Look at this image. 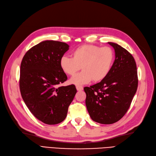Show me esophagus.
<instances>
[{
  "instance_id": "1",
  "label": "esophagus",
  "mask_w": 156,
  "mask_h": 156,
  "mask_svg": "<svg viewBox=\"0 0 156 156\" xmlns=\"http://www.w3.org/2000/svg\"><path fill=\"white\" fill-rule=\"evenodd\" d=\"M76 89L78 91H81L83 90V87L82 86H76Z\"/></svg>"
}]
</instances>
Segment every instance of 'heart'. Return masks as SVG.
Masks as SVG:
<instances>
[{
    "label": "heart",
    "mask_w": 156,
    "mask_h": 156,
    "mask_svg": "<svg viewBox=\"0 0 156 156\" xmlns=\"http://www.w3.org/2000/svg\"><path fill=\"white\" fill-rule=\"evenodd\" d=\"M115 54L110 47L86 44L76 48L72 57L62 56L60 66L64 73L74 76L82 68L83 71L70 79L74 84H85L102 81L107 77L113 66Z\"/></svg>",
    "instance_id": "obj_1"
}]
</instances>
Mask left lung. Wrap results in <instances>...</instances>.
<instances>
[{"mask_svg": "<svg viewBox=\"0 0 156 156\" xmlns=\"http://www.w3.org/2000/svg\"><path fill=\"white\" fill-rule=\"evenodd\" d=\"M115 50L109 74L99 83L84 88L86 105L92 120L102 124L119 121L127 112L138 84L134 58L127 50L108 42Z\"/></svg>", "mask_w": 156, "mask_h": 156, "instance_id": "1", "label": "left lung"}]
</instances>
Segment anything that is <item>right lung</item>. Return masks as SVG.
<instances>
[{
	"mask_svg": "<svg viewBox=\"0 0 156 156\" xmlns=\"http://www.w3.org/2000/svg\"><path fill=\"white\" fill-rule=\"evenodd\" d=\"M68 49L65 42L43 41L28 50L21 62L22 98L31 113L46 124L64 120L77 92L74 84L58 87L67 80L60 60Z\"/></svg>",
	"mask_w": 156,
	"mask_h": 156,
	"instance_id": "1",
	"label": "right lung"
}]
</instances>
